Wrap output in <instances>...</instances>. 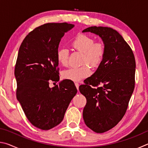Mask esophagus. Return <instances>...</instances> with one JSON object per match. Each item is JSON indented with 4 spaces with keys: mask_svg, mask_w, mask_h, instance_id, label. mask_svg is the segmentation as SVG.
<instances>
[{
    "mask_svg": "<svg viewBox=\"0 0 148 148\" xmlns=\"http://www.w3.org/2000/svg\"><path fill=\"white\" fill-rule=\"evenodd\" d=\"M75 86H76V88H77V89L78 90V89H79V84H78V83H75Z\"/></svg>",
    "mask_w": 148,
    "mask_h": 148,
    "instance_id": "esophagus-1",
    "label": "esophagus"
}]
</instances>
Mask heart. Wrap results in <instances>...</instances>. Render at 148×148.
<instances>
[{
    "label": "heart",
    "mask_w": 148,
    "mask_h": 148,
    "mask_svg": "<svg viewBox=\"0 0 148 148\" xmlns=\"http://www.w3.org/2000/svg\"><path fill=\"white\" fill-rule=\"evenodd\" d=\"M72 46L77 51L83 53L82 63H88L92 67L99 66L104 59L106 47L102 42H95L93 38L88 35H77L71 42ZM69 50L61 48L57 51V59L62 66L68 64ZM91 74V69L87 64L79 67H71L65 70L62 74V78L73 82H79Z\"/></svg>",
    "instance_id": "1"
}]
</instances>
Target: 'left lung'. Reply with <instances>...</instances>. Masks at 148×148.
Instances as JSON below:
<instances>
[{
    "label": "left lung",
    "mask_w": 148,
    "mask_h": 148,
    "mask_svg": "<svg viewBox=\"0 0 148 148\" xmlns=\"http://www.w3.org/2000/svg\"><path fill=\"white\" fill-rule=\"evenodd\" d=\"M87 32L101 37L106 52L97 71L79 87L87 99L83 117L89 129L103 133L116 126L127 111L134 89L136 62L131 47L116 30L94 26L82 31Z\"/></svg>",
    "instance_id": "1"
}]
</instances>
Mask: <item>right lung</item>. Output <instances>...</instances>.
<instances>
[{
	"instance_id": "right-lung-1",
	"label": "right lung",
	"mask_w": 148,
	"mask_h": 148,
	"mask_svg": "<svg viewBox=\"0 0 148 148\" xmlns=\"http://www.w3.org/2000/svg\"><path fill=\"white\" fill-rule=\"evenodd\" d=\"M74 27L67 23L42 25L27 35L19 49L14 72L17 99L29 121L42 130L51 129L62 121L77 93L69 80L49 87L51 80L59 81V44L65 32Z\"/></svg>"
}]
</instances>
